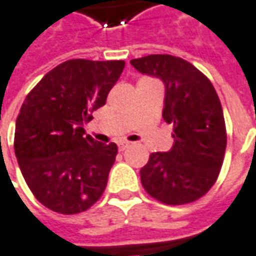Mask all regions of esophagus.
<instances>
[{
  "label": "esophagus",
  "instance_id": "1",
  "mask_svg": "<svg viewBox=\"0 0 256 256\" xmlns=\"http://www.w3.org/2000/svg\"><path fill=\"white\" fill-rule=\"evenodd\" d=\"M130 146V142H125V140H121V142H118V149H120V152L125 150L126 148Z\"/></svg>",
  "mask_w": 256,
  "mask_h": 256
}]
</instances>
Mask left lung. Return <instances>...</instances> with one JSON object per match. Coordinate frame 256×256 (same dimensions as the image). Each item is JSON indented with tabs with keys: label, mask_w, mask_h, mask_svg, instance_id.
<instances>
[{
	"label": "left lung",
	"mask_w": 256,
	"mask_h": 256,
	"mask_svg": "<svg viewBox=\"0 0 256 256\" xmlns=\"http://www.w3.org/2000/svg\"><path fill=\"white\" fill-rule=\"evenodd\" d=\"M144 75L164 84L163 118L172 124L174 145L152 153L140 168L146 192L167 205L204 196L219 176L226 150V125L210 80L182 58L153 54L131 60Z\"/></svg>",
	"instance_id": "left-lung-1"
}]
</instances>
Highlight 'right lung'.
Wrapping results in <instances>:
<instances>
[{"label": "right lung", "mask_w": 256, "mask_h": 256, "mask_svg": "<svg viewBox=\"0 0 256 256\" xmlns=\"http://www.w3.org/2000/svg\"><path fill=\"white\" fill-rule=\"evenodd\" d=\"M124 61L70 60L26 96L15 126V154L26 184L46 208L88 210L103 195L117 145L86 135L90 112L106 104Z\"/></svg>", "instance_id": "right-lung-1"}]
</instances>
